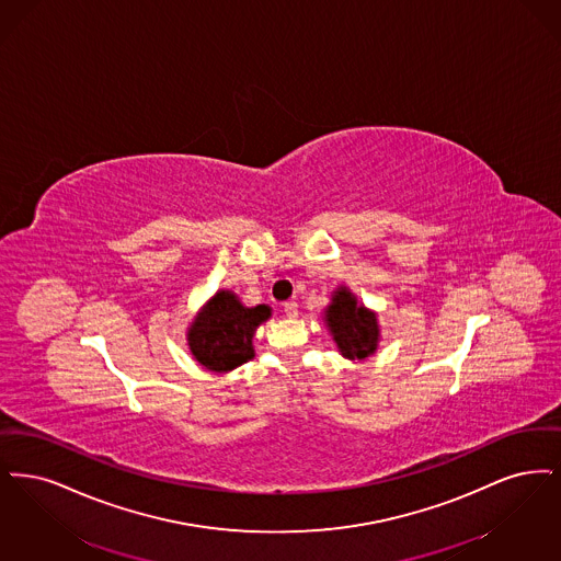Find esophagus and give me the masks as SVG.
Masks as SVG:
<instances>
[{
  "mask_svg": "<svg viewBox=\"0 0 561 561\" xmlns=\"http://www.w3.org/2000/svg\"><path fill=\"white\" fill-rule=\"evenodd\" d=\"M283 310H285V317L287 318L297 317V304H295V301H287V304L283 306Z\"/></svg>",
  "mask_w": 561,
  "mask_h": 561,
  "instance_id": "1",
  "label": "esophagus"
}]
</instances>
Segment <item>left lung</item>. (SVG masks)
I'll return each mask as SVG.
<instances>
[{"instance_id": "1", "label": "left lung", "mask_w": 561, "mask_h": 561, "mask_svg": "<svg viewBox=\"0 0 561 561\" xmlns=\"http://www.w3.org/2000/svg\"><path fill=\"white\" fill-rule=\"evenodd\" d=\"M322 320L343 358L365 360L377 352L381 342L377 312L358 301L350 287L342 285L331 293V304L324 308Z\"/></svg>"}]
</instances>
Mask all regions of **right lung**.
Returning <instances> with one entry per match:
<instances>
[{
    "mask_svg": "<svg viewBox=\"0 0 561 561\" xmlns=\"http://www.w3.org/2000/svg\"><path fill=\"white\" fill-rule=\"evenodd\" d=\"M272 308H247L230 289L214 293L196 312L186 331V343L198 365L209 373H230L255 356L253 337Z\"/></svg>",
    "mask_w": 561,
    "mask_h": 561,
    "instance_id": "add662e5",
    "label": "right lung"
}]
</instances>
